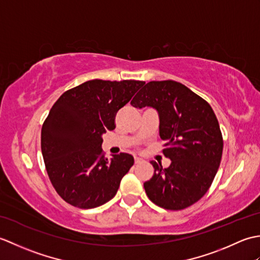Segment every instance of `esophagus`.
<instances>
[{
	"label": "esophagus",
	"instance_id": "34e87169",
	"mask_svg": "<svg viewBox=\"0 0 260 260\" xmlns=\"http://www.w3.org/2000/svg\"><path fill=\"white\" fill-rule=\"evenodd\" d=\"M135 164H139V163H142L143 162V159L142 158H140V157H135Z\"/></svg>",
	"mask_w": 260,
	"mask_h": 260
}]
</instances>
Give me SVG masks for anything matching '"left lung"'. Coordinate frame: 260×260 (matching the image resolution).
Here are the masks:
<instances>
[{
	"instance_id": "left-lung-1",
	"label": "left lung",
	"mask_w": 260,
	"mask_h": 260,
	"mask_svg": "<svg viewBox=\"0 0 260 260\" xmlns=\"http://www.w3.org/2000/svg\"><path fill=\"white\" fill-rule=\"evenodd\" d=\"M132 106L156 109L163 154L170 167L152 161L154 174L144 183L150 200L168 210L192 206L206 194L221 162L223 141L211 106L181 82L150 81Z\"/></svg>"
}]
</instances>
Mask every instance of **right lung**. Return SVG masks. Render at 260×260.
<instances>
[{"mask_svg": "<svg viewBox=\"0 0 260 260\" xmlns=\"http://www.w3.org/2000/svg\"><path fill=\"white\" fill-rule=\"evenodd\" d=\"M144 84L89 80L63 92L50 109L41 129L42 156L53 187L71 206L92 209L117 193L134 157H105L103 134L115 129L116 114Z\"/></svg>", "mask_w": 260, "mask_h": 260, "instance_id": "obj_1", "label": "right lung"}]
</instances>
